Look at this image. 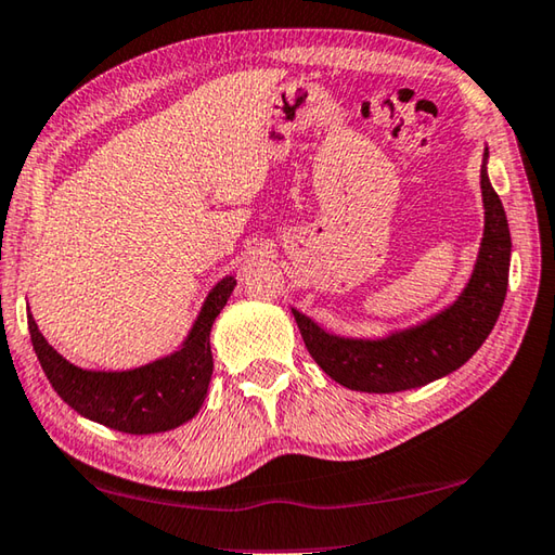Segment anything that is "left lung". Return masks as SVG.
I'll list each match as a JSON object with an SVG mask.
<instances>
[{"label": "left lung", "instance_id": "1", "mask_svg": "<svg viewBox=\"0 0 555 555\" xmlns=\"http://www.w3.org/2000/svg\"><path fill=\"white\" fill-rule=\"evenodd\" d=\"M480 189L486 233L476 269L463 294L439 315L383 339H351L330 335L294 310L310 357L330 378L361 392L410 390L451 374L480 349L505 304L512 255L505 208L490 184L486 165L480 169Z\"/></svg>", "mask_w": 555, "mask_h": 555}]
</instances>
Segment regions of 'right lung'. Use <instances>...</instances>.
<instances>
[{"label":"right lung","instance_id":"right-lung-1","mask_svg":"<svg viewBox=\"0 0 555 555\" xmlns=\"http://www.w3.org/2000/svg\"><path fill=\"white\" fill-rule=\"evenodd\" d=\"M233 288V276L218 281L181 349L172 357L133 371L79 369L48 345L31 315H28V332L50 386L69 408L87 420L126 435H157L184 425L204 405L214 374L210 327Z\"/></svg>","mask_w":555,"mask_h":555}]
</instances>
